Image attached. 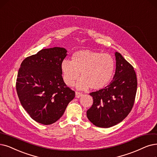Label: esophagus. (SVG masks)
Returning <instances> with one entry per match:
<instances>
[{
  "instance_id": "1",
  "label": "esophagus",
  "mask_w": 157,
  "mask_h": 157,
  "mask_svg": "<svg viewBox=\"0 0 157 157\" xmlns=\"http://www.w3.org/2000/svg\"><path fill=\"white\" fill-rule=\"evenodd\" d=\"M82 95V94L81 93H79V92H77V91L75 92V97H76V98H80Z\"/></svg>"
}]
</instances>
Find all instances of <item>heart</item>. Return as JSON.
Wrapping results in <instances>:
<instances>
[{"label": "heart", "mask_w": 157, "mask_h": 157, "mask_svg": "<svg viewBox=\"0 0 157 157\" xmlns=\"http://www.w3.org/2000/svg\"><path fill=\"white\" fill-rule=\"evenodd\" d=\"M60 67L63 80L67 86H73L81 73L82 77L77 84L78 89L85 90L90 87L93 90H100L111 82L115 62L109 54L83 49L75 52L71 61L62 60Z\"/></svg>", "instance_id": "obj_1"}]
</instances>
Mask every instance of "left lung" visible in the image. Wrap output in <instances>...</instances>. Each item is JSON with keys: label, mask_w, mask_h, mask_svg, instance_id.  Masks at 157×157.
I'll list each match as a JSON object with an SVG mask.
<instances>
[{"label": "left lung", "mask_w": 157, "mask_h": 157, "mask_svg": "<svg viewBox=\"0 0 157 157\" xmlns=\"http://www.w3.org/2000/svg\"><path fill=\"white\" fill-rule=\"evenodd\" d=\"M116 69L113 80L104 88L92 92L93 103L87 117L95 126L108 128L121 122L132 109L137 88L133 67L122 55L115 53Z\"/></svg>", "instance_id": "1"}]
</instances>
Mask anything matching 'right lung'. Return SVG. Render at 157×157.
Listing matches in <instances>:
<instances>
[{"mask_svg": "<svg viewBox=\"0 0 157 157\" xmlns=\"http://www.w3.org/2000/svg\"><path fill=\"white\" fill-rule=\"evenodd\" d=\"M67 52L60 47L43 49L25 59L18 70V97L31 118L40 124L57 122L75 96L62 76L60 66Z\"/></svg>", "mask_w": 157, "mask_h": 157, "instance_id": "add662e5", "label": "right lung"}]
</instances>
